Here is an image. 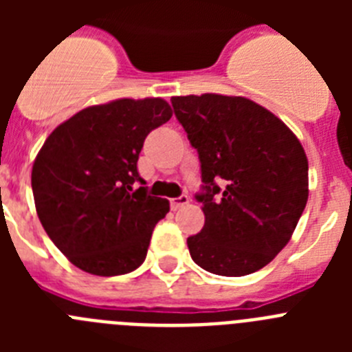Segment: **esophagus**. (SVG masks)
Wrapping results in <instances>:
<instances>
[{
  "label": "esophagus",
  "mask_w": 352,
  "mask_h": 352,
  "mask_svg": "<svg viewBox=\"0 0 352 352\" xmlns=\"http://www.w3.org/2000/svg\"><path fill=\"white\" fill-rule=\"evenodd\" d=\"M188 203H190V197H188V195H179V197L170 199V208L176 211V210H179V208L186 206Z\"/></svg>",
  "instance_id": "1"
}]
</instances>
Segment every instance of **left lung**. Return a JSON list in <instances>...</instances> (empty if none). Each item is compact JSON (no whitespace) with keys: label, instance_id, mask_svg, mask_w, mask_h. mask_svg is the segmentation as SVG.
Wrapping results in <instances>:
<instances>
[{"label":"left lung","instance_id":"8db88e82","mask_svg":"<svg viewBox=\"0 0 352 352\" xmlns=\"http://www.w3.org/2000/svg\"><path fill=\"white\" fill-rule=\"evenodd\" d=\"M201 160L203 231L186 239L195 264L222 276L264 268L289 243L309 199V160L298 138L245 96H173Z\"/></svg>","mask_w":352,"mask_h":352}]
</instances>
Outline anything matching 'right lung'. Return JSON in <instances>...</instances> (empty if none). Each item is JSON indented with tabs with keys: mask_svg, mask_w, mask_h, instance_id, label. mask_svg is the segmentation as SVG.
I'll return each mask as SVG.
<instances>
[{
	"mask_svg": "<svg viewBox=\"0 0 352 352\" xmlns=\"http://www.w3.org/2000/svg\"><path fill=\"white\" fill-rule=\"evenodd\" d=\"M173 109L162 98L91 105L56 126L31 170L36 214L72 264L98 276L125 275L148 254L169 201L148 194L138 160Z\"/></svg>",
	"mask_w": 352,
	"mask_h": 352,
	"instance_id": "1",
	"label": "right lung"
}]
</instances>
